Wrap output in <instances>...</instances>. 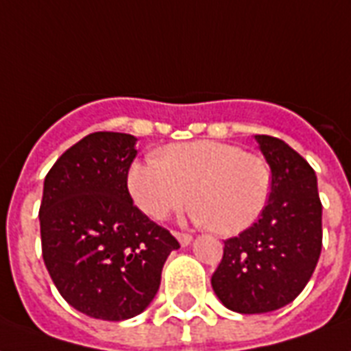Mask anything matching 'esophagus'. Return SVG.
I'll use <instances>...</instances> for the list:
<instances>
[{"label":"esophagus","mask_w":351,"mask_h":351,"mask_svg":"<svg viewBox=\"0 0 351 351\" xmlns=\"http://www.w3.org/2000/svg\"><path fill=\"white\" fill-rule=\"evenodd\" d=\"M176 238H178V241L183 247H186V245H190V243H192V236L184 234V232H176Z\"/></svg>","instance_id":"obj_1"}]
</instances>
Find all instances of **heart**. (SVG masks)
<instances>
[{
    "mask_svg": "<svg viewBox=\"0 0 351 351\" xmlns=\"http://www.w3.org/2000/svg\"><path fill=\"white\" fill-rule=\"evenodd\" d=\"M128 190L148 218H168L194 199L195 223L219 234H238L262 216L271 194V170L262 157L238 146L195 141L133 162Z\"/></svg>",
    "mask_w": 351,
    "mask_h": 351,
    "instance_id": "1",
    "label": "heart"
}]
</instances>
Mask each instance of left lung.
<instances>
[{
    "label": "left lung",
    "instance_id": "obj_1",
    "mask_svg": "<svg viewBox=\"0 0 351 351\" xmlns=\"http://www.w3.org/2000/svg\"><path fill=\"white\" fill-rule=\"evenodd\" d=\"M271 168V194L256 223L225 241L213 289L236 313H269L293 302L311 278L322 249L317 176L284 141L254 135Z\"/></svg>",
    "mask_w": 351,
    "mask_h": 351
}]
</instances>
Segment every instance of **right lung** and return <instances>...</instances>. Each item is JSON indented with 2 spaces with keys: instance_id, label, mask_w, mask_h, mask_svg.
<instances>
[{
  "instance_id": "1",
  "label": "right lung",
  "mask_w": 351,
  "mask_h": 351,
  "mask_svg": "<svg viewBox=\"0 0 351 351\" xmlns=\"http://www.w3.org/2000/svg\"><path fill=\"white\" fill-rule=\"evenodd\" d=\"M135 143L130 133H89L43 181V262L67 304L93 319L143 313L159 291L168 254L179 249L128 192Z\"/></svg>"
}]
</instances>
